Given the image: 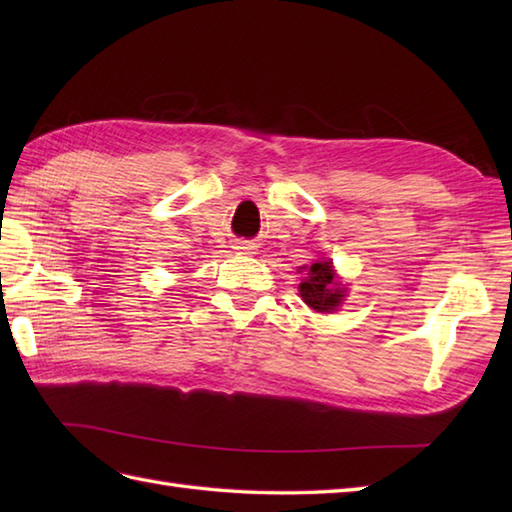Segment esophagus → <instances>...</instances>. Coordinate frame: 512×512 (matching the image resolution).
<instances>
[{"label":"esophagus","instance_id":"34e87169","mask_svg":"<svg viewBox=\"0 0 512 512\" xmlns=\"http://www.w3.org/2000/svg\"><path fill=\"white\" fill-rule=\"evenodd\" d=\"M237 250H244V253H246V250H250V246L248 244H239V246H235Z\"/></svg>","mask_w":512,"mask_h":512}]
</instances>
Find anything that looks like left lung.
<instances>
[{
	"instance_id": "8db88e82",
	"label": "left lung",
	"mask_w": 512,
	"mask_h": 512,
	"mask_svg": "<svg viewBox=\"0 0 512 512\" xmlns=\"http://www.w3.org/2000/svg\"><path fill=\"white\" fill-rule=\"evenodd\" d=\"M301 270H306V277L299 284V292L306 306L321 314L339 310L347 290L336 279L330 259H321V262H314L312 266H301Z\"/></svg>"
}]
</instances>
